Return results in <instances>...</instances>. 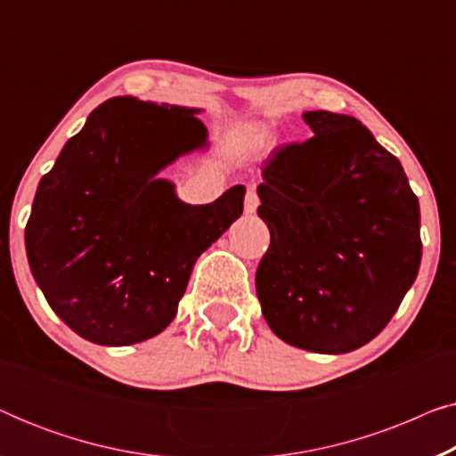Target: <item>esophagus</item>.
Masks as SVG:
<instances>
[{"label": "esophagus", "mask_w": 456, "mask_h": 456, "mask_svg": "<svg viewBox=\"0 0 456 456\" xmlns=\"http://www.w3.org/2000/svg\"><path fill=\"white\" fill-rule=\"evenodd\" d=\"M259 208V195L255 189H248L247 191V197H245V214H255Z\"/></svg>", "instance_id": "34e87169"}]
</instances>
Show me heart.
I'll use <instances>...</instances> for the list:
<instances>
[{
  "label": "heart",
  "mask_w": 456,
  "mask_h": 456,
  "mask_svg": "<svg viewBox=\"0 0 456 456\" xmlns=\"http://www.w3.org/2000/svg\"><path fill=\"white\" fill-rule=\"evenodd\" d=\"M265 139V134L264 133H257V134H253V141L255 142H261V141H264Z\"/></svg>",
  "instance_id": "b5f03b06"
}]
</instances>
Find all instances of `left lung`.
Instances as JSON below:
<instances>
[{"instance_id": "left-lung-1", "label": "left lung", "mask_w": 456, "mask_h": 456, "mask_svg": "<svg viewBox=\"0 0 456 456\" xmlns=\"http://www.w3.org/2000/svg\"><path fill=\"white\" fill-rule=\"evenodd\" d=\"M314 136L264 161L270 228L255 289L272 332L340 354L382 332L421 264L419 201L401 161L353 116L305 111Z\"/></svg>"}]
</instances>
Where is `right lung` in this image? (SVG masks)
<instances>
[{"instance_id":"add662e5","label":"right lung","mask_w":456,"mask_h":456,"mask_svg":"<svg viewBox=\"0 0 456 456\" xmlns=\"http://www.w3.org/2000/svg\"><path fill=\"white\" fill-rule=\"evenodd\" d=\"M199 110L111 97L41 178L24 228L49 307L83 338L126 346L174 320L199 255L242 214L245 186L183 203L158 172L208 145Z\"/></svg>"}]
</instances>
